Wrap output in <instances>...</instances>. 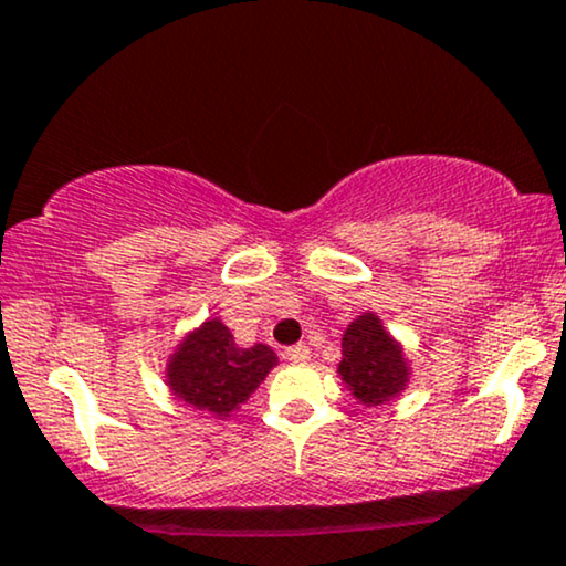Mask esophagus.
Returning a JSON list of instances; mask_svg holds the SVG:
<instances>
[{"label":"esophagus","mask_w":566,"mask_h":566,"mask_svg":"<svg viewBox=\"0 0 566 566\" xmlns=\"http://www.w3.org/2000/svg\"><path fill=\"white\" fill-rule=\"evenodd\" d=\"M284 356H287V360H292V364H308V360H311V348L305 343L292 345V348L284 350Z\"/></svg>","instance_id":"1"}]
</instances>
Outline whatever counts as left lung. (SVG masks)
I'll return each instance as SVG.
<instances>
[{
	"label": "left lung",
	"instance_id": "left-lung-1",
	"mask_svg": "<svg viewBox=\"0 0 566 566\" xmlns=\"http://www.w3.org/2000/svg\"><path fill=\"white\" fill-rule=\"evenodd\" d=\"M339 377L364 406H382L398 398L408 385V360L387 335L382 318L364 313L343 335Z\"/></svg>",
	"mask_w": 566,
	"mask_h": 566
}]
</instances>
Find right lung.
Segmentation results:
<instances>
[{
	"label": "right lung",
	"instance_id": "right-lung-1",
	"mask_svg": "<svg viewBox=\"0 0 566 566\" xmlns=\"http://www.w3.org/2000/svg\"><path fill=\"white\" fill-rule=\"evenodd\" d=\"M276 366L269 345L240 348L218 318L189 332L168 360V387L187 406L229 417Z\"/></svg>",
	"mask_w": 566,
	"mask_h": 566
}]
</instances>
